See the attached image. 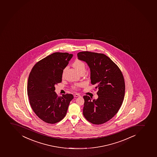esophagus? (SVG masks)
<instances>
[{
  "instance_id": "34e87169",
  "label": "esophagus",
  "mask_w": 157,
  "mask_h": 157,
  "mask_svg": "<svg viewBox=\"0 0 157 157\" xmlns=\"http://www.w3.org/2000/svg\"><path fill=\"white\" fill-rule=\"evenodd\" d=\"M74 97H80V96H81L80 95H79V94H75L74 95Z\"/></svg>"
}]
</instances>
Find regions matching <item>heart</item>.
I'll return each instance as SVG.
<instances>
[{"label": "heart", "mask_w": 157, "mask_h": 157, "mask_svg": "<svg viewBox=\"0 0 157 157\" xmlns=\"http://www.w3.org/2000/svg\"><path fill=\"white\" fill-rule=\"evenodd\" d=\"M73 66L79 73H81V71H86V64L84 62H83L82 61H81L79 59H76L75 60L73 63ZM64 73L65 70H64L63 72V76H64ZM80 86V84H76L74 86H73V89H77Z\"/></svg>", "instance_id": "heart-1"}]
</instances>
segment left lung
Here are the masks:
<instances>
[{"mask_svg":"<svg viewBox=\"0 0 157 157\" xmlns=\"http://www.w3.org/2000/svg\"><path fill=\"white\" fill-rule=\"evenodd\" d=\"M78 58L86 62L90 68L91 83L98 88V98L84 99L83 114L93 124H102L117 114L124 98L125 84L117 65L103 53L90 52L78 53Z\"/></svg>","mask_w":157,"mask_h":157,"instance_id":"1","label":"left lung"}]
</instances>
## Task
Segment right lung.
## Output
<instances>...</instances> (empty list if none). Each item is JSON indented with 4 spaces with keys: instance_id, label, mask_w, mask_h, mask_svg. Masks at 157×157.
Wrapping results in <instances>:
<instances>
[{
    "instance_id": "obj_1",
    "label": "right lung",
    "mask_w": 157,
    "mask_h": 157,
    "mask_svg": "<svg viewBox=\"0 0 157 157\" xmlns=\"http://www.w3.org/2000/svg\"><path fill=\"white\" fill-rule=\"evenodd\" d=\"M67 52H55L36 63L29 74L27 94L31 108L48 124L61 121L68 109L72 94L58 96L55 85L61 82L63 70L73 57Z\"/></svg>"
}]
</instances>
